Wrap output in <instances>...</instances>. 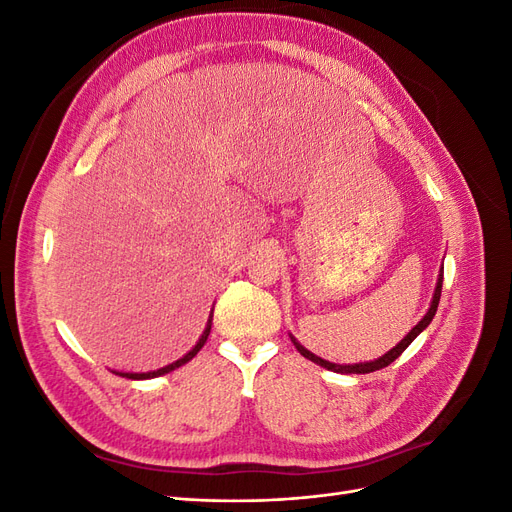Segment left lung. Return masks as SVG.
Returning a JSON list of instances; mask_svg holds the SVG:
<instances>
[{
	"mask_svg": "<svg viewBox=\"0 0 512 512\" xmlns=\"http://www.w3.org/2000/svg\"><path fill=\"white\" fill-rule=\"evenodd\" d=\"M442 280H444V269H442L440 275H438V284H436V292H433V301H431L429 312L423 316V320L418 322L416 327H414L404 339H401V342H399L393 350H389L384 356H380L378 361L356 363V365H337V363L324 361V359H320V356H316V354H312L309 350H305L301 344H297V339H294V337H292V342H294V346H297V350L305 356V359L314 361V363L320 365V367H327V369H331V371H337V374H369V371H378V369H382V367H386V365H391V363L397 359V356L414 342L416 335L429 327V322L433 320V316H436V312H438V303H440V294H442Z\"/></svg>",
	"mask_w": 512,
	"mask_h": 512,
	"instance_id": "8db88e82",
	"label": "left lung"
}]
</instances>
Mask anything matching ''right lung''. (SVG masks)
<instances>
[{"label": "right lung", "mask_w": 512, "mask_h": 512, "mask_svg": "<svg viewBox=\"0 0 512 512\" xmlns=\"http://www.w3.org/2000/svg\"><path fill=\"white\" fill-rule=\"evenodd\" d=\"M209 333H211V318H209V322H207V329H205V333L200 335V339H198V344L183 356V359H179V361H175V363H170V365H166V367H162V369H158V371H149V374H121V376H126V378H132V380H145V378H158V376H162V374H168V371H173V369H177V367H181L183 363H188L190 359H194L196 356V352L205 346V342H207V337H209Z\"/></svg>", "instance_id": "add662e5"}]
</instances>
